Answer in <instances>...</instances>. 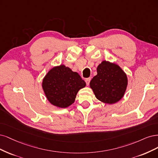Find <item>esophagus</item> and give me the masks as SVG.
Returning a JSON list of instances; mask_svg holds the SVG:
<instances>
[{"mask_svg":"<svg viewBox=\"0 0 158 158\" xmlns=\"http://www.w3.org/2000/svg\"><path fill=\"white\" fill-rule=\"evenodd\" d=\"M90 78H87V79H85V82H86V85H89V83H90Z\"/></svg>","mask_w":158,"mask_h":158,"instance_id":"34e87169","label":"esophagus"}]
</instances>
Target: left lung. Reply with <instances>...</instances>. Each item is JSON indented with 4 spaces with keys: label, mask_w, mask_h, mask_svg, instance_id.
Listing matches in <instances>:
<instances>
[{
    "label": "left lung",
    "mask_w": 158,
    "mask_h": 158,
    "mask_svg": "<svg viewBox=\"0 0 158 158\" xmlns=\"http://www.w3.org/2000/svg\"><path fill=\"white\" fill-rule=\"evenodd\" d=\"M128 79L119 66L102 61L97 67V75L90 82L96 98L104 103L112 104L123 97Z\"/></svg>",
    "instance_id": "obj_1"
}]
</instances>
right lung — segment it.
<instances>
[{"label":"right lung","mask_w":158,"mask_h":158,"mask_svg":"<svg viewBox=\"0 0 158 158\" xmlns=\"http://www.w3.org/2000/svg\"><path fill=\"white\" fill-rule=\"evenodd\" d=\"M86 83L81 76L64 65L49 70L43 80L42 87L50 104L61 108L72 105L78 91Z\"/></svg>","instance_id":"add662e5"}]
</instances>
